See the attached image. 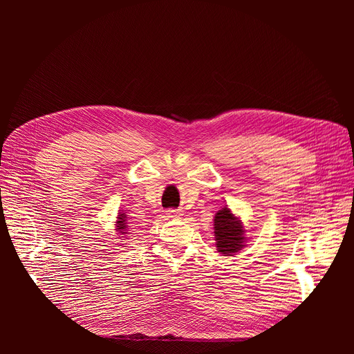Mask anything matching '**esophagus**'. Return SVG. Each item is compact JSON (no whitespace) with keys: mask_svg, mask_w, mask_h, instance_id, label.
Masks as SVG:
<instances>
[{"mask_svg":"<svg viewBox=\"0 0 354 354\" xmlns=\"http://www.w3.org/2000/svg\"><path fill=\"white\" fill-rule=\"evenodd\" d=\"M167 214H168V217H174V218H178V217L183 216V213L180 210H168Z\"/></svg>","mask_w":354,"mask_h":354,"instance_id":"esophagus-1","label":"esophagus"}]
</instances>
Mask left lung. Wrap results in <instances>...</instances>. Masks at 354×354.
I'll use <instances>...</instances> for the list:
<instances>
[{"mask_svg": "<svg viewBox=\"0 0 354 354\" xmlns=\"http://www.w3.org/2000/svg\"><path fill=\"white\" fill-rule=\"evenodd\" d=\"M242 223L231 213L228 207H223L214 217V234L217 250L227 257L241 250L245 245Z\"/></svg>", "mask_w": 354, "mask_h": 354, "instance_id": "8db88e82", "label": "left lung"}]
</instances>
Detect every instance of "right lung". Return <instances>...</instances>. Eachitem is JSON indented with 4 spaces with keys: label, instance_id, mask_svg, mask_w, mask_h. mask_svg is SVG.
<instances>
[{
    "label": "right lung",
    "instance_id": "right-lung-1",
    "mask_svg": "<svg viewBox=\"0 0 354 354\" xmlns=\"http://www.w3.org/2000/svg\"><path fill=\"white\" fill-rule=\"evenodd\" d=\"M119 221H116V225H118V231L122 232V234H127L126 232V228H127V217L124 213H119V217H118Z\"/></svg>",
    "mask_w": 354,
    "mask_h": 354
}]
</instances>
